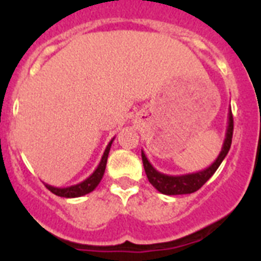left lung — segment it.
Instances as JSON below:
<instances>
[{
    "label": "left lung",
    "mask_w": 261,
    "mask_h": 261,
    "mask_svg": "<svg viewBox=\"0 0 261 261\" xmlns=\"http://www.w3.org/2000/svg\"><path fill=\"white\" fill-rule=\"evenodd\" d=\"M232 130H234V120H232L231 108L229 110V121H227V128H226V136L225 141H223L222 149H221L220 155L217 156V159L212 163L209 167H206L202 171L192 172V174H186V175H166L159 172L158 170L153 167L149 161H147L146 155L144 151L141 150L142 156V163H144L145 172L151 183V186L158 190L159 192L163 195H188V193H193L197 190H200L206 181L213 176L214 172L217 171V168L220 167L225 156L227 155L231 146V140H232Z\"/></svg>",
    "instance_id": "left-lung-1"
}]
</instances>
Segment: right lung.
<instances>
[{
    "mask_svg": "<svg viewBox=\"0 0 261 261\" xmlns=\"http://www.w3.org/2000/svg\"><path fill=\"white\" fill-rule=\"evenodd\" d=\"M114 140L115 137L111 140L110 144H108L107 147H106L102 159H100V162H99L95 171L90 175L87 179H85L84 181L74 184V186L65 187V188H59V187H53V186H49V184H45V187H47L48 190H49L52 193H55L56 196H60V197H66V199H71V197H81V196H85L87 195V193L93 192L96 187H98V184L100 183V180H102L103 175H105L108 153H110L111 145H112V141H114Z\"/></svg>",
    "mask_w": 261,
    "mask_h": 261,
    "instance_id": "obj_1",
    "label": "right lung"
}]
</instances>
